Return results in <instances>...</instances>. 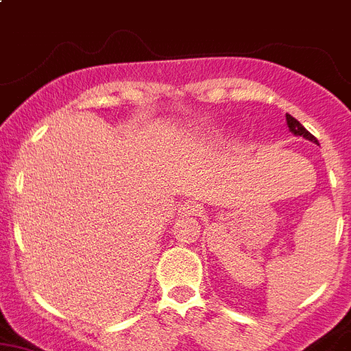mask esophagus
<instances>
[{
	"label": "esophagus",
	"instance_id": "1",
	"mask_svg": "<svg viewBox=\"0 0 351 351\" xmlns=\"http://www.w3.org/2000/svg\"><path fill=\"white\" fill-rule=\"evenodd\" d=\"M199 208L202 207H199L196 202H193V199H185L180 207H178V210H180V214H184V216H196L199 212Z\"/></svg>",
	"mask_w": 351,
	"mask_h": 351
}]
</instances>
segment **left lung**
Wrapping results in <instances>:
<instances>
[{
	"mask_svg": "<svg viewBox=\"0 0 351 351\" xmlns=\"http://www.w3.org/2000/svg\"><path fill=\"white\" fill-rule=\"evenodd\" d=\"M285 119H287V126H289V130L293 132L294 135H302V137H305V139H308V141H312V143L317 144L316 137H314V135H312L308 130H305L298 119H294L291 114H287V116H285Z\"/></svg>",
	"mask_w": 351,
	"mask_h": 351,
	"instance_id": "obj_1",
	"label": "left lung"
}]
</instances>
